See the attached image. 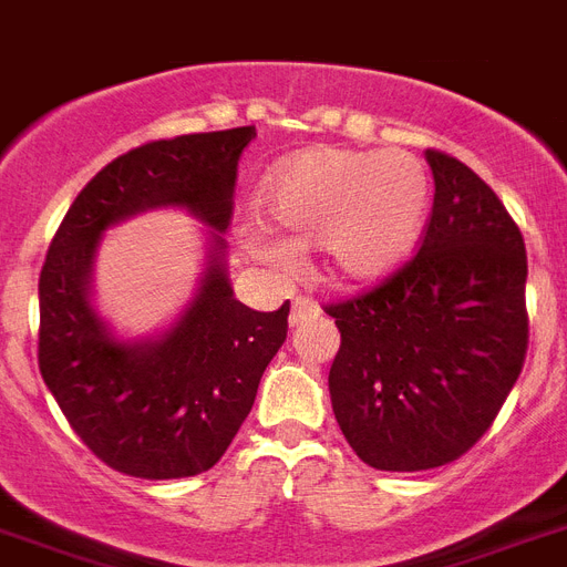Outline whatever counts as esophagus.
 <instances>
[{
    "mask_svg": "<svg viewBox=\"0 0 567 567\" xmlns=\"http://www.w3.org/2000/svg\"><path fill=\"white\" fill-rule=\"evenodd\" d=\"M310 316H318V303L312 301L310 295H298L292 301V312H289V321L292 324H301L303 318H310Z\"/></svg>",
    "mask_w": 567,
    "mask_h": 567,
    "instance_id": "34e87169",
    "label": "esophagus"
}]
</instances>
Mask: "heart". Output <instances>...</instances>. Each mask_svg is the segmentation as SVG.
<instances>
[{
    "instance_id": "1",
    "label": "heart",
    "mask_w": 567,
    "mask_h": 567,
    "mask_svg": "<svg viewBox=\"0 0 567 567\" xmlns=\"http://www.w3.org/2000/svg\"><path fill=\"white\" fill-rule=\"evenodd\" d=\"M429 196V173L411 153L307 150L284 162L260 190L266 223L285 243L251 231L246 246L272 266H287L292 249L318 246L333 278L377 280L411 255Z\"/></svg>"
}]
</instances>
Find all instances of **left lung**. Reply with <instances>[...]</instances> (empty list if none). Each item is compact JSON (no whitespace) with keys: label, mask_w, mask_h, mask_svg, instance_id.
Masks as SVG:
<instances>
[{"label":"left lung","mask_w":567,"mask_h":567,"mask_svg":"<svg viewBox=\"0 0 567 567\" xmlns=\"http://www.w3.org/2000/svg\"><path fill=\"white\" fill-rule=\"evenodd\" d=\"M434 203L417 255L327 303L341 333L330 400L368 466L437 470L489 432L525 368L527 251L516 219L461 158L425 150Z\"/></svg>","instance_id":"left-lung-1"}]
</instances>
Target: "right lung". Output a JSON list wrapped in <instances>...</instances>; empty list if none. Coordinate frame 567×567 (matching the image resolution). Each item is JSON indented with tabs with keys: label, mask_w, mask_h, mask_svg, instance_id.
<instances>
[{
	"label": "right lung",
	"mask_w": 567,
	"mask_h": 567,
	"mask_svg": "<svg viewBox=\"0 0 567 567\" xmlns=\"http://www.w3.org/2000/svg\"><path fill=\"white\" fill-rule=\"evenodd\" d=\"M255 135V126H234L133 147L89 179L51 240L37 362L74 434L115 472L165 481L210 470L287 339L289 301L257 312L234 298L219 234L194 303L153 344L112 341L86 298L101 234L135 210L185 205L226 231L237 162Z\"/></svg>",
	"instance_id": "1"
}]
</instances>
